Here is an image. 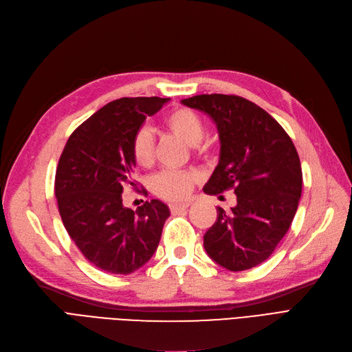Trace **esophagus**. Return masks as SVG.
<instances>
[{"mask_svg": "<svg viewBox=\"0 0 352 352\" xmlns=\"http://www.w3.org/2000/svg\"><path fill=\"white\" fill-rule=\"evenodd\" d=\"M190 206V202H177V204H170L168 208L173 214H180V212H185V210Z\"/></svg>", "mask_w": 352, "mask_h": 352, "instance_id": "obj_1", "label": "esophagus"}]
</instances>
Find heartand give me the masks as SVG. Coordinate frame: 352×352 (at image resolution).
Returning <instances> with one entry per match:
<instances>
[{"mask_svg":"<svg viewBox=\"0 0 352 352\" xmlns=\"http://www.w3.org/2000/svg\"><path fill=\"white\" fill-rule=\"evenodd\" d=\"M167 127L190 146L198 144L205 133L204 122L195 111L177 108L166 118ZM131 154L138 166L147 167L154 159L153 131L148 127L138 129L131 140ZM198 179L192 170H173L166 168L151 179L153 192L168 201H180L189 193L192 185Z\"/></svg>","mask_w":352,"mask_h":352,"instance_id":"heart-1","label":"heart"}]
</instances>
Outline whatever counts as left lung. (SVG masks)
<instances>
[{
    "label": "left lung",
    "mask_w": 352,
    "mask_h": 352,
    "mask_svg": "<svg viewBox=\"0 0 352 352\" xmlns=\"http://www.w3.org/2000/svg\"><path fill=\"white\" fill-rule=\"evenodd\" d=\"M182 104L217 124L219 163L204 192L234 189L236 205L217 208L204 235L208 256L230 272L269 258L290 228L302 195V167L292 138L269 112L236 95H196Z\"/></svg>",
    "instance_id": "8db88e82"
}]
</instances>
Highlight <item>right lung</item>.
Instances as JSON below:
<instances>
[{
  "label": "right lung",
  "instance_id": "right-lung-1",
  "mask_svg": "<svg viewBox=\"0 0 352 352\" xmlns=\"http://www.w3.org/2000/svg\"><path fill=\"white\" fill-rule=\"evenodd\" d=\"M168 98H120L98 109L70 134L59 159L54 195L65 228L88 261L112 274H130L157 250L170 215L159 199L137 210L122 205L135 186L131 140L147 116Z\"/></svg>",
  "mask_w": 352,
  "mask_h": 352
}]
</instances>
